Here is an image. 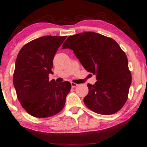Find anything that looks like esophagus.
I'll return each instance as SVG.
<instances>
[{"label": "esophagus", "mask_w": 147, "mask_h": 147, "mask_svg": "<svg viewBox=\"0 0 147 147\" xmlns=\"http://www.w3.org/2000/svg\"><path fill=\"white\" fill-rule=\"evenodd\" d=\"M71 85L72 88H75V87H76L77 86H78V84H76V83H73V82H72V83H71Z\"/></svg>", "instance_id": "obj_1"}]
</instances>
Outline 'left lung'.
<instances>
[{
    "label": "left lung",
    "mask_w": 147,
    "mask_h": 147,
    "mask_svg": "<svg viewBox=\"0 0 147 147\" xmlns=\"http://www.w3.org/2000/svg\"><path fill=\"white\" fill-rule=\"evenodd\" d=\"M74 51L87 71L96 75L94 84H88L84 103L102 115L116 113L127 101L132 83L127 57L112 38L86 32L69 36L63 49Z\"/></svg>",
    "instance_id": "left-lung-1"
}]
</instances>
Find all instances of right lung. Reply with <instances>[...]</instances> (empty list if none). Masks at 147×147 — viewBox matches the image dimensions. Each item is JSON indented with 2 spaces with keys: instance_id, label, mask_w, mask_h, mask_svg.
Segmentation results:
<instances>
[{
  "instance_id": "right-lung-1",
  "label": "right lung",
  "mask_w": 147,
  "mask_h": 147,
  "mask_svg": "<svg viewBox=\"0 0 147 147\" xmlns=\"http://www.w3.org/2000/svg\"><path fill=\"white\" fill-rule=\"evenodd\" d=\"M66 36H43L20 49L15 62L13 82L18 99L28 114L45 118L61 112L71 83L49 81L53 60Z\"/></svg>"
}]
</instances>
